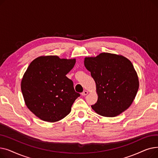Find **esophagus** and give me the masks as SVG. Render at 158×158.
<instances>
[{
	"label": "esophagus",
	"instance_id": "esophagus-1",
	"mask_svg": "<svg viewBox=\"0 0 158 158\" xmlns=\"http://www.w3.org/2000/svg\"><path fill=\"white\" fill-rule=\"evenodd\" d=\"M88 94V92H87V91L85 90V91H84V92L81 94V95H82V96H85V95H86Z\"/></svg>",
	"mask_w": 158,
	"mask_h": 158
}]
</instances>
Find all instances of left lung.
<instances>
[{
  "label": "left lung",
  "mask_w": 158,
  "mask_h": 158,
  "mask_svg": "<svg viewBox=\"0 0 158 158\" xmlns=\"http://www.w3.org/2000/svg\"><path fill=\"white\" fill-rule=\"evenodd\" d=\"M84 64L96 84L98 99L92 108L107 117L127 110L139 88L138 74L131 61L122 55L102 52L86 57Z\"/></svg>",
  "instance_id": "1"
}]
</instances>
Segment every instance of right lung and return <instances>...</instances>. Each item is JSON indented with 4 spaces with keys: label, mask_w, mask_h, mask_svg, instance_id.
Masks as SVG:
<instances>
[{
    "label": "right lung",
    "mask_w": 158,
    "mask_h": 158,
    "mask_svg": "<svg viewBox=\"0 0 158 158\" xmlns=\"http://www.w3.org/2000/svg\"><path fill=\"white\" fill-rule=\"evenodd\" d=\"M76 62V58L41 56L30 63L22 79L21 90L27 108L40 119L56 122L70 113L80 94L66 75Z\"/></svg>",
    "instance_id": "add662e5"
}]
</instances>
